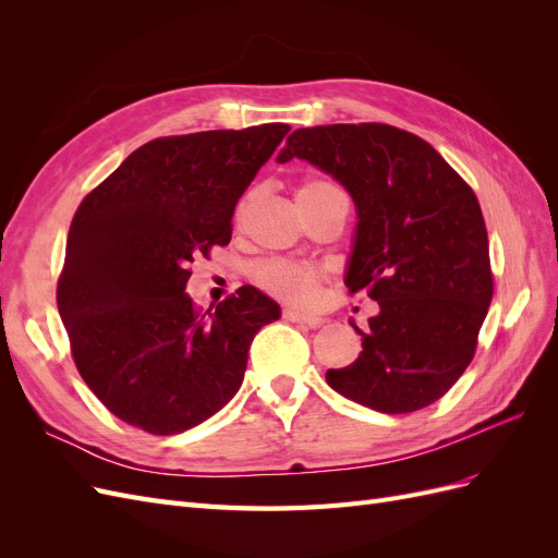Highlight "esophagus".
I'll return each mask as SVG.
<instances>
[{
    "label": "esophagus",
    "instance_id": "esophagus-1",
    "mask_svg": "<svg viewBox=\"0 0 558 558\" xmlns=\"http://www.w3.org/2000/svg\"><path fill=\"white\" fill-rule=\"evenodd\" d=\"M286 320H293V324H307L310 328H318L324 324V318L314 316V314H305V312H298V310H283L281 312Z\"/></svg>",
    "mask_w": 558,
    "mask_h": 558
}]
</instances>
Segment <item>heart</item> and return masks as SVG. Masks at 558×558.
I'll return each mask as SVG.
<instances>
[{
  "instance_id": "b5f03b06",
  "label": "heart",
  "mask_w": 558,
  "mask_h": 558,
  "mask_svg": "<svg viewBox=\"0 0 558 558\" xmlns=\"http://www.w3.org/2000/svg\"><path fill=\"white\" fill-rule=\"evenodd\" d=\"M330 191H337L332 183L310 179L298 189V202H310ZM242 211H244V202L238 209V216H242ZM253 279H256V283L269 295L286 302H295V305H307V302L316 298L320 279L324 277H320L318 269H314L312 265L272 258L256 265V269H253Z\"/></svg>"
}]
</instances>
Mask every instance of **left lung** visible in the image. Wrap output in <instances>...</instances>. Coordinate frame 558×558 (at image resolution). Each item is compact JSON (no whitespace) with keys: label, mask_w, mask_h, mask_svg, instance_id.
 <instances>
[{"label":"left lung","mask_w":558,"mask_h":558,"mask_svg":"<svg viewBox=\"0 0 558 558\" xmlns=\"http://www.w3.org/2000/svg\"><path fill=\"white\" fill-rule=\"evenodd\" d=\"M307 160L356 202L347 286L379 302L359 330L363 351L328 369L337 393L384 414L440 400L477 351L494 298L488 234L477 195L416 134L386 123L300 128L279 162Z\"/></svg>","instance_id":"obj_1"}]
</instances>
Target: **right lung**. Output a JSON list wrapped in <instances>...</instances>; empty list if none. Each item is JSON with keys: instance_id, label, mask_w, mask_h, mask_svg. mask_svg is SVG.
Segmentation results:
<instances>
[{"instance_id": "1", "label": "right lung", "mask_w": 558, "mask_h": 558, "mask_svg": "<svg viewBox=\"0 0 558 558\" xmlns=\"http://www.w3.org/2000/svg\"><path fill=\"white\" fill-rule=\"evenodd\" d=\"M289 130L158 137L81 199L58 310L78 375L125 424L177 435L238 393L253 337L279 305L242 286L202 312L183 289L191 263L230 242L238 199Z\"/></svg>"}]
</instances>
